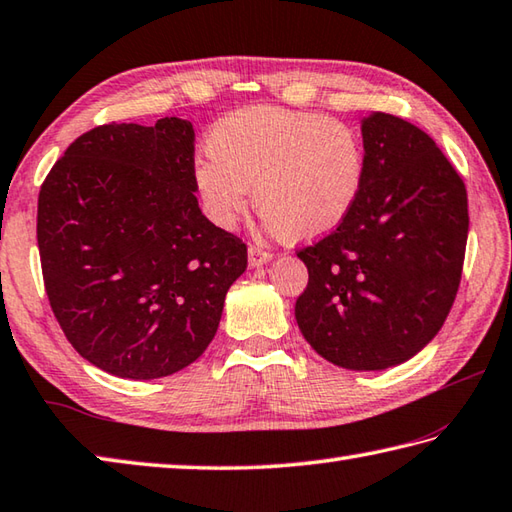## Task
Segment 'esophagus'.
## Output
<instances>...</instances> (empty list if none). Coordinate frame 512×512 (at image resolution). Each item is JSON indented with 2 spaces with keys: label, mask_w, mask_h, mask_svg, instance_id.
Listing matches in <instances>:
<instances>
[{
  "label": "esophagus",
  "mask_w": 512,
  "mask_h": 512,
  "mask_svg": "<svg viewBox=\"0 0 512 512\" xmlns=\"http://www.w3.org/2000/svg\"><path fill=\"white\" fill-rule=\"evenodd\" d=\"M270 259H273V255L266 253V250L257 248V246H250V248H248V266H250V268L264 266V264L270 262Z\"/></svg>",
  "instance_id": "esophagus-1"
}]
</instances>
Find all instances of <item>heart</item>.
Wrapping results in <instances>:
<instances>
[{
	"instance_id": "b5f03b06",
	"label": "heart",
	"mask_w": 512,
	"mask_h": 512,
	"mask_svg": "<svg viewBox=\"0 0 512 512\" xmlns=\"http://www.w3.org/2000/svg\"><path fill=\"white\" fill-rule=\"evenodd\" d=\"M210 157L193 179L206 215L233 226L250 206L266 228L293 242H313L342 226L362 195L366 153L353 126L304 110L250 106L210 128Z\"/></svg>"
}]
</instances>
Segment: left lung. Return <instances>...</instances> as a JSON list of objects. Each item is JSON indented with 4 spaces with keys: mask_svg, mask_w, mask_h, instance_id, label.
<instances>
[{
    "mask_svg": "<svg viewBox=\"0 0 512 512\" xmlns=\"http://www.w3.org/2000/svg\"><path fill=\"white\" fill-rule=\"evenodd\" d=\"M366 179L335 233L299 250L308 286L295 304L306 342L348 370L415 357L455 302L468 239L462 177L424 130L362 117Z\"/></svg>",
    "mask_w": 512,
    "mask_h": 512,
    "instance_id": "obj_1",
    "label": "left lung"
}]
</instances>
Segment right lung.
Masks as SVG:
<instances>
[{"label":"right lung","instance_id":"obj_1","mask_svg":"<svg viewBox=\"0 0 512 512\" xmlns=\"http://www.w3.org/2000/svg\"><path fill=\"white\" fill-rule=\"evenodd\" d=\"M193 142L179 117L97 126L39 190L50 308L77 353L108 375L159 379L193 364L246 270L242 239L199 208Z\"/></svg>","mask_w":512,"mask_h":512}]
</instances>
